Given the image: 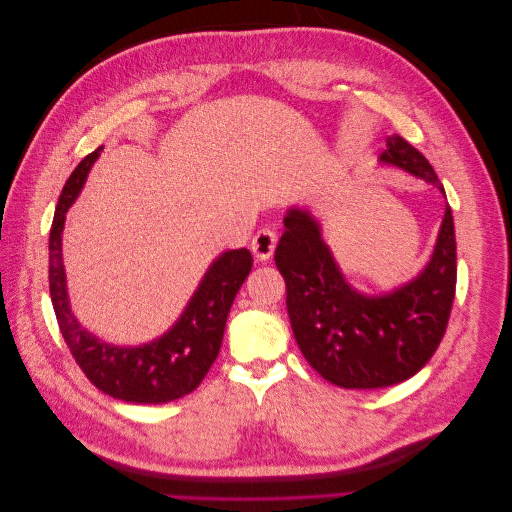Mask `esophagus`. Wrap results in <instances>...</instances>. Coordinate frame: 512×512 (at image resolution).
Instances as JSON below:
<instances>
[{"label": "esophagus", "instance_id": "34e87169", "mask_svg": "<svg viewBox=\"0 0 512 512\" xmlns=\"http://www.w3.org/2000/svg\"><path fill=\"white\" fill-rule=\"evenodd\" d=\"M275 245H277L275 232L271 228H262L254 235V239L250 243V250L258 262H267L275 252Z\"/></svg>", "mask_w": 512, "mask_h": 512}]
</instances>
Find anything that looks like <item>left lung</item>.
Listing matches in <instances>:
<instances>
[{"label": "left lung", "mask_w": 512, "mask_h": 512, "mask_svg": "<svg viewBox=\"0 0 512 512\" xmlns=\"http://www.w3.org/2000/svg\"><path fill=\"white\" fill-rule=\"evenodd\" d=\"M382 164L433 183L436 170L399 134L386 138ZM275 265L286 282L294 339L318 374L342 389H382L412 378L438 350L457 284V243L446 205L427 267L393 292L369 297L354 290L307 209L290 207Z\"/></svg>", "instance_id": "obj_1"}]
</instances>
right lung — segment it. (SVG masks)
<instances>
[{"mask_svg":"<svg viewBox=\"0 0 512 512\" xmlns=\"http://www.w3.org/2000/svg\"><path fill=\"white\" fill-rule=\"evenodd\" d=\"M96 149L74 168L61 190L49 237V288L59 331L89 382L102 393L130 404H166L192 393L203 382L209 367L218 359L226 318L241 284L252 271L250 250H228L211 262L190 303L173 324V329L143 346H113L83 329L74 318L61 232L66 211L79 196L91 164L100 156Z\"/></svg>","mask_w":512,"mask_h":512,"instance_id":"add662e5","label":"right lung"}]
</instances>
